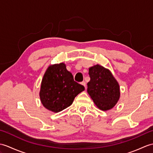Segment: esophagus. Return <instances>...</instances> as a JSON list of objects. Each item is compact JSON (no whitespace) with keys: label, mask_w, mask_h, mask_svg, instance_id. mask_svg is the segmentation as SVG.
I'll use <instances>...</instances> for the list:
<instances>
[{"label":"esophagus","mask_w":153,"mask_h":153,"mask_svg":"<svg viewBox=\"0 0 153 153\" xmlns=\"http://www.w3.org/2000/svg\"><path fill=\"white\" fill-rule=\"evenodd\" d=\"M81 85H83V86L85 87V88H86V83H85V81H83V82H82V83H81Z\"/></svg>","instance_id":"1"}]
</instances>
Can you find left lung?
Wrapping results in <instances>:
<instances>
[{"mask_svg":"<svg viewBox=\"0 0 153 153\" xmlns=\"http://www.w3.org/2000/svg\"><path fill=\"white\" fill-rule=\"evenodd\" d=\"M88 74L91 80L87 83V93L95 105L102 111L113 108L119 100L120 87L111 72L97 65L89 68Z\"/></svg>","mask_w":153,"mask_h":153,"instance_id":"left-lung-1","label":"left lung"}]
</instances>
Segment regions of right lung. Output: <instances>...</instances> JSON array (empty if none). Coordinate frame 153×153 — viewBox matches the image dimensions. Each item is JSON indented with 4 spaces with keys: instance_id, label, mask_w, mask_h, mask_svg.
<instances>
[{
    "instance_id": "obj_1",
    "label": "right lung",
    "mask_w": 153,
    "mask_h": 153,
    "mask_svg": "<svg viewBox=\"0 0 153 153\" xmlns=\"http://www.w3.org/2000/svg\"><path fill=\"white\" fill-rule=\"evenodd\" d=\"M85 87L74 80L72 73L65 63L49 66L42 81L40 98L42 104L49 111L58 113L72 104L76 96Z\"/></svg>"
}]
</instances>
